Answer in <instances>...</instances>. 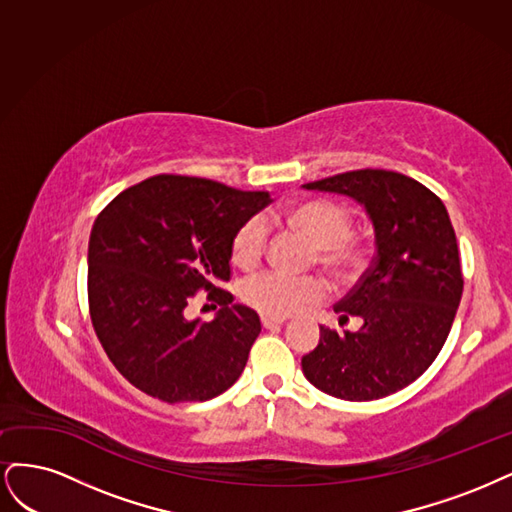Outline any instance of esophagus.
Segmentation results:
<instances>
[{"instance_id": "1", "label": "esophagus", "mask_w": 512, "mask_h": 512, "mask_svg": "<svg viewBox=\"0 0 512 512\" xmlns=\"http://www.w3.org/2000/svg\"><path fill=\"white\" fill-rule=\"evenodd\" d=\"M285 323V319H274V317H261V325L266 329H274Z\"/></svg>"}]
</instances>
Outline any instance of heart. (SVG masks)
Segmentation results:
<instances>
[{"instance_id": "b5f03b06", "label": "heart", "mask_w": 512, "mask_h": 512, "mask_svg": "<svg viewBox=\"0 0 512 512\" xmlns=\"http://www.w3.org/2000/svg\"><path fill=\"white\" fill-rule=\"evenodd\" d=\"M283 219L317 246V257L325 268L336 274L357 268L361 253L355 242L349 240L353 219L344 206L323 197H312L287 206ZM266 240V221L261 217L246 219L232 238L234 261L240 268H253L266 249ZM325 293L327 287L317 276H291L278 270L246 278L240 287V298L246 306L274 319L291 317L306 306L321 302Z\"/></svg>"}]
</instances>
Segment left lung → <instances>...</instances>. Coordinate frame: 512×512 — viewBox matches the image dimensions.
Returning <instances> with one entry per match:
<instances>
[{
  "label": "left lung",
  "instance_id": "8db88e82",
  "mask_svg": "<svg viewBox=\"0 0 512 512\" xmlns=\"http://www.w3.org/2000/svg\"><path fill=\"white\" fill-rule=\"evenodd\" d=\"M304 189L349 195L374 227V259L355 289L334 306L340 323L321 327L315 351L302 357L308 381L349 402L385 398L432 366L447 340L464 291L449 212L430 189L389 170H353Z\"/></svg>",
  "mask_w": 512,
  "mask_h": 512
}]
</instances>
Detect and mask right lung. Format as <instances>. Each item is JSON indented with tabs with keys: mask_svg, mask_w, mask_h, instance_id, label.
Returning a JSON list of instances; mask_svg holds the SVG:
<instances>
[{
	"mask_svg": "<svg viewBox=\"0 0 512 512\" xmlns=\"http://www.w3.org/2000/svg\"><path fill=\"white\" fill-rule=\"evenodd\" d=\"M268 204V191L159 174L100 212L89 238V310L131 385L178 404L212 400L238 381L261 323L217 283L229 280L236 229ZM200 288L222 306L208 324L184 312Z\"/></svg>",
	"mask_w": 512,
	"mask_h": 512,
	"instance_id": "add662e5",
	"label": "right lung"
}]
</instances>
